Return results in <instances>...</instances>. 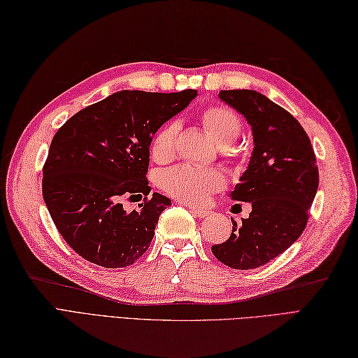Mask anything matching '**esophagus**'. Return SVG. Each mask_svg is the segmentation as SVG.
<instances>
[{
	"instance_id": "1",
	"label": "esophagus",
	"mask_w": 358,
	"mask_h": 358,
	"mask_svg": "<svg viewBox=\"0 0 358 358\" xmlns=\"http://www.w3.org/2000/svg\"><path fill=\"white\" fill-rule=\"evenodd\" d=\"M190 213L195 215L196 217H206L210 215L208 210H204V208H192L190 207Z\"/></svg>"
}]
</instances>
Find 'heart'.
Returning <instances> with one entry per match:
<instances>
[{
  "instance_id": "obj_1",
  "label": "heart",
  "mask_w": 358,
  "mask_h": 358,
  "mask_svg": "<svg viewBox=\"0 0 358 358\" xmlns=\"http://www.w3.org/2000/svg\"><path fill=\"white\" fill-rule=\"evenodd\" d=\"M201 121L222 145L225 154H233L231 143L242 131V121L234 110L225 106H210L201 113ZM180 122L169 121L155 133L151 154L155 162L166 163L177 152ZM225 185L224 173L215 168H203L196 164H180L164 171L160 177V186L164 192L187 204H203Z\"/></svg>"
}]
</instances>
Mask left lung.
<instances>
[{
	"label": "left lung",
	"instance_id": "8db88e82",
	"mask_svg": "<svg viewBox=\"0 0 358 358\" xmlns=\"http://www.w3.org/2000/svg\"><path fill=\"white\" fill-rule=\"evenodd\" d=\"M219 98L251 125L254 150L231 199L250 203V217L228 241L212 246L233 269H254L278 257L304 231L319 186L315 151L304 128L260 92L221 90Z\"/></svg>",
	"mask_w": 358,
	"mask_h": 358
}]
</instances>
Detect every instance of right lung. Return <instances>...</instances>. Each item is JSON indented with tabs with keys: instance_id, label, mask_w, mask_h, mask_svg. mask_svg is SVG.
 I'll return each instance as SVG.
<instances>
[{
	"instance_id": "right-lung-1",
	"label": "right lung",
	"mask_w": 358,
	"mask_h": 358,
	"mask_svg": "<svg viewBox=\"0 0 358 358\" xmlns=\"http://www.w3.org/2000/svg\"><path fill=\"white\" fill-rule=\"evenodd\" d=\"M198 90H119L80 110L52 137L42 194L63 239L80 257L127 268L150 248L171 199L154 192L127 212L121 199L148 196L145 178L154 134L185 110Z\"/></svg>"
}]
</instances>
